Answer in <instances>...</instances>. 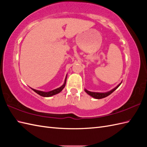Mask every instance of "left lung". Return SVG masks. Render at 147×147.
I'll use <instances>...</instances> for the list:
<instances>
[{"label":"left lung","mask_w":147,"mask_h":147,"mask_svg":"<svg viewBox=\"0 0 147 147\" xmlns=\"http://www.w3.org/2000/svg\"><path fill=\"white\" fill-rule=\"evenodd\" d=\"M121 83H122V82H121ZM121 83L119 84V85H118L116 87H115L114 88H113L112 90H110V91L107 92H104V93L93 92H90V91H88V90H87L86 89H85V92L87 93V94L89 95L90 96H92V97H93L94 98H96V99H100V98H105V97H106V96H109V95H111L112 92H114L115 90H116V89L118 88V87L120 86Z\"/></svg>","instance_id":"1"}]
</instances>
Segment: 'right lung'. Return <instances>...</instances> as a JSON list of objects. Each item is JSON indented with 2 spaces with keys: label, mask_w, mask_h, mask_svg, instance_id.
I'll list each match as a JSON object with an SVG mask.
<instances>
[{
  "label": "right lung",
  "mask_w": 147,
  "mask_h": 147,
  "mask_svg": "<svg viewBox=\"0 0 147 147\" xmlns=\"http://www.w3.org/2000/svg\"><path fill=\"white\" fill-rule=\"evenodd\" d=\"M66 79H67V75L65 76V78L64 80V83L63 85H62L61 86L59 87V88H56L55 90H53L52 91H50V92H43V91H40V90H37L35 89H33L32 88L34 92H36L37 94L40 95V96H44V97H49V96H52L53 95H55L56 94H57V93H60L62 90L64 89V88L65 86V83H66Z\"/></svg>",
  "instance_id": "obj_1"
}]
</instances>
